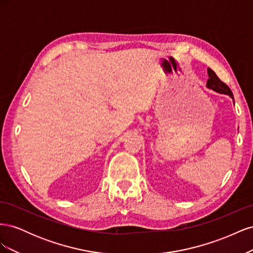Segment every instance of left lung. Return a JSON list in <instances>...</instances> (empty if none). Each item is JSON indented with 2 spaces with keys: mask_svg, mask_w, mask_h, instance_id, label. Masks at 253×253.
<instances>
[{
  "mask_svg": "<svg viewBox=\"0 0 253 253\" xmlns=\"http://www.w3.org/2000/svg\"><path fill=\"white\" fill-rule=\"evenodd\" d=\"M208 75H209V79H208V81H207V86H208L209 88H212L213 90L217 91V93L226 94V95H229L233 98L230 87H229L225 82L221 81L217 77V75L214 73L211 68H208Z\"/></svg>",
  "mask_w": 253,
  "mask_h": 253,
  "instance_id": "8db88e82",
  "label": "left lung"
}]
</instances>
